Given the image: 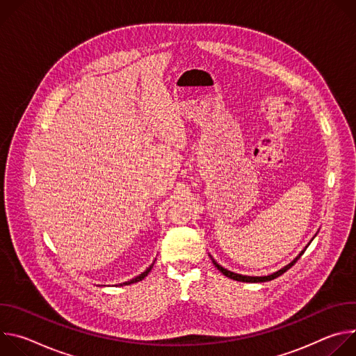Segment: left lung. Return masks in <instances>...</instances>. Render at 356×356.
<instances>
[{
    "mask_svg": "<svg viewBox=\"0 0 356 356\" xmlns=\"http://www.w3.org/2000/svg\"><path fill=\"white\" fill-rule=\"evenodd\" d=\"M310 245V243H309ZM307 249V246L304 248V250ZM304 250H301V253L300 255L293 261V262H290L287 266H284V268H282L280 270H277V272H275L273 275H269V276H243V275H238V273H234V272H229V270H227V269H224L221 265H218L213 258H211V261H213V264H214V266L224 275V276H227V277H229V279H234V280H236V282H246V283H261V282H269V280H273V279H276V277H279L280 275H283L284 272H287L298 259H300V257L304 253Z\"/></svg>",
    "mask_w": 356,
    "mask_h": 356,
    "instance_id": "8db88e82",
    "label": "left lung"
}]
</instances>
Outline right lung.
Masks as SVG:
<instances>
[{"label": "right lung", "mask_w": 356, "mask_h": 356, "mask_svg": "<svg viewBox=\"0 0 356 356\" xmlns=\"http://www.w3.org/2000/svg\"><path fill=\"white\" fill-rule=\"evenodd\" d=\"M152 268H154V264H152V265H150V266H149V268H147V269H146V270H145V272H143V273H140V275H139V276H136V277H135V279H132V280H129V282H125V283H121V284H120V286H128V284H132V283H136V282H140V280H142V279H145V277H146V276H147V273H149V272H150V270H152Z\"/></svg>", "instance_id": "1"}]
</instances>
